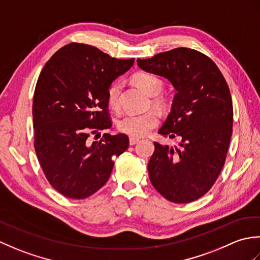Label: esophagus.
<instances>
[{
  "mask_svg": "<svg viewBox=\"0 0 260 260\" xmlns=\"http://www.w3.org/2000/svg\"><path fill=\"white\" fill-rule=\"evenodd\" d=\"M139 142H140V139H137V137H134V136H131L129 137V144L131 145H135Z\"/></svg>",
  "mask_w": 260,
  "mask_h": 260,
  "instance_id": "1",
  "label": "esophagus"
}]
</instances>
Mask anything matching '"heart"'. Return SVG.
Wrapping results in <instances>:
<instances>
[{"mask_svg": "<svg viewBox=\"0 0 260 260\" xmlns=\"http://www.w3.org/2000/svg\"><path fill=\"white\" fill-rule=\"evenodd\" d=\"M134 80L143 90H145L150 96H156L153 98V106L157 109H164L167 107V101L164 98L158 97V93H161L164 88V82L157 76L148 74V73H140L134 76ZM121 91V82L115 81L108 87L107 90V99L110 107L118 108L119 106V97ZM158 124V116L154 112H146L143 114H125L117 121L118 128L134 137L145 136L150 133L154 127Z\"/></svg>", "mask_w": 260, "mask_h": 260, "instance_id": "obj_1", "label": "heart"}]
</instances>
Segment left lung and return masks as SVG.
I'll return each instance as SVG.
<instances>
[{
  "label": "left lung",
  "instance_id": "1",
  "mask_svg": "<svg viewBox=\"0 0 260 260\" xmlns=\"http://www.w3.org/2000/svg\"><path fill=\"white\" fill-rule=\"evenodd\" d=\"M139 67L167 78L176 93L158 134L179 137V146L154 142L148 176L158 193L174 203L206 194L221 172L233 135L234 109L222 74L206 54L176 48L148 59Z\"/></svg>",
  "mask_w": 260,
  "mask_h": 260
}]
</instances>
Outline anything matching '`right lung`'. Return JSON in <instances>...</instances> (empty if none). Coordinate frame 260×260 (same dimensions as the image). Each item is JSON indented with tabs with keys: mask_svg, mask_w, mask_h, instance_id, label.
<instances>
[{
	"mask_svg": "<svg viewBox=\"0 0 260 260\" xmlns=\"http://www.w3.org/2000/svg\"><path fill=\"white\" fill-rule=\"evenodd\" d=\"M96 47L69 43L45 64L33 96L35 148L43 173L54 189L70 199H85L108 181L114 157L129 145L125 134L89 133L112 127L108 87L134 64Z\"/></svg>",
	"mask_w": 260,
	"mask_h": 260,
	"instance_id": "right-lung-1",
	"label": "right lung"
}]
</instances>
